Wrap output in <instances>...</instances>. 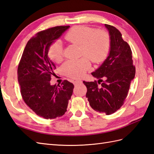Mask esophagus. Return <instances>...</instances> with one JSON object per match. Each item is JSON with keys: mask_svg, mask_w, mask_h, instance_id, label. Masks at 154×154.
<instances>
[{"mask_svg": "<svg viewBox=\"0 0 154 154\" xmlns=\"http://www.w3.org/2000/svg\"><path fill=\"white\" fill-rule=\"evenodd\" d=\"M82 82V81H80V80H76V81H74V82H73V84H74V85H78V84H81Z\"/></svg>", "mask_w": 154, "mask_h": 154, "instance_id": "esophagus-1", "label": "esophagus"}]
</instances>
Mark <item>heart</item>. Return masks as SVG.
I'll return each instance as SVG.
<instances>
[{
    "label": "heart",
    "mask_w": 154,
    "mask_h": 154,
    "mask_svg": "<svg viewBox=\"0 0 154 154\" xmlns=\"http://www.w3.org/2000/svg\"><path fill=\"white\" fill-rule=\"evenodd\" d=\"M69 43L80 46L81 55L88 56L94 63H99L105 59L109 51L110 37L109 34L103 29L95 31L94 29L85 26H75L71 28L64 36ZM48 55L52 61L59 63L63 60V45L60 40L51 44ZM91 63L89 58L83 57L78 60H69L63 65L61 69L66 76L80 78L90 69Z\"/></svg>",
    "instance_id": "b5f03b06"
}]
</instances>
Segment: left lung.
<instances>
[{
    "label": "left lung",
    "instance_id": "left-lung-1",
    "mask_svg": "<svg viewBox=\"0 0 154 154\" xmlns=\"http://www.w3.org/2000/svg\"><path fill=\"white\" fill-rule=\"evenodd\" d=\"M104 25L110 37L109 55L99 68L91 73L99 79L98 83L96 80L83 83L87 88L86 97L91 107L96 112L110 115L124 103L131 81L135 76V66L131 48L122 38L121 32L113 26ZM102 81L99 86L98 84Z\"/></svg>",
    "mask_w": 154,
    "mask_h": 154
}]
</instances>
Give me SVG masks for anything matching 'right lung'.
Listing matches in <instances>:
<instances>
[{"label": "right lung", "instance_id": "1", "mask_svg": "<svg viewBox=\"0 0 154 154\" xmlns=\"http://www.w3.org/2000/svg\"><path fill=\"white\" fill-rule=\"evenodd\" d=\"M69 27L57 26L36 33L27 43L18 65L22 98L37 116L45 119L64 115L72 95L74 85L68 80L61 85L50 84L56 67L48 55L51 44Z\"/></svg>", "mask_w": 154, "mask_h": 154}]
</instances>
